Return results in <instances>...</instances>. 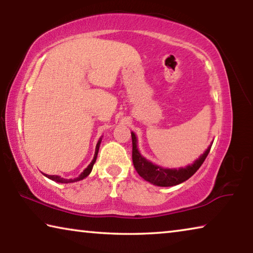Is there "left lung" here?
Here are the masks:
<instances>
[{"instance_id": "8db88e82", "label": "left lung", "mask_w": 253, "mask_h": 253, "mask_svg": "<svg viewBox=\"0 0 253 253\" xmlns=\"http://www.w3.org/2000/svg\"><path fill=\"white\" fill-rule=\"evenodd\" d=\"M131 140H132V164L140 176L145 181L154 184L157 186H174L181 184L184 181L190 178L196 170H198L203 162L207 158L208 154L211 149V145L208 147L202 155L196 160L193 164L188 165L186 168L181 169H164L161 166L153 164L152 162L147 161L146 158L140 155L137 148V138L136 135L131 131Z\"/></svg>"}]
</instances>
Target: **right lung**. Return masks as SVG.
I'll return each instance as SVG.
<instances>
[{
  "label": "right lung",
  "instance_id": "1",
  "mask_svg": "<svg viewBox=\"0 0 253 253\" xmlns=\"http://www.w3.org/2000/svg\"><path fill=\"white\" fill-rule=\"evenodd\" d=\"M100 143H101V138L98 140V143H97V146H96V152H95V155H93V160L91 161V163L90 164L88 165V168L85 169L83 173H81L78 177H76V178H69V179H67V178H63V177H60V176H58V175H48V174H44L46 177L48 178H50V179H52V181H55V182H58V183H74V182H77V181H80V179H84V177H87L89 174H90V172H91V169H92V166H93V164H95V162H96V160H97V155H98V151H99V146H100Z\"/></svg>",
  "mask_w": 253,
  "mask_h": 253
}]
</instances>
